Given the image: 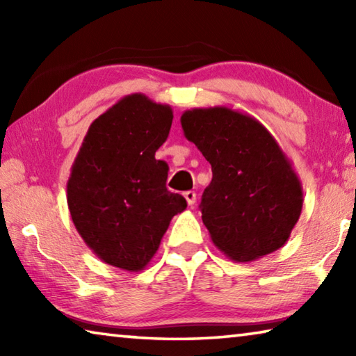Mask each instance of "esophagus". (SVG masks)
<instances>
[{
    "mask_svg": "<svg viewBox=\"0 0 356 356\" xmlns=\"http://www.w3.org/2000/svg\"><path fill=\"white\" fill-rule=\"evenodd\" d=\"M184 196H185V200H186V202H188L190 207L195 206V202H196V193L195 191H185Z\"/></svg>",
    "mask_w": 356,
    "mask_h": 356,
    "instance_id": "obj_1",
    "label": "esophagus"
}]
</instances>
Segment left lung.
Segmentation results:
<instances>
[{"mask_svg":"<svg viewBox=\"0 0 356 356\" xmlns=\"http://www.w3.org/2000/svg\"><path fill=\"white\" fill-rule=\"evenodd\" d=\"M180 124L212 165L200 207L213 245L237 262L280 250L300 218L303 188L273 135L227 106L186 110Z\"/></svg>","mask_w":356,"mask_h":356,"instance_id":"8db88e82","label":"left lung"}]
</instances>
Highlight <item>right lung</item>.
Listing matches in <instances>:
<instances>
[{"mask_svg":"<svg viewBox=\"0 0 356 356\" xmlns=\"http://www.w3.org/2000/svg\"><path fill=\"white\" fill-rule=\"evenodd\" d=\"M170 105L130 94L94 120L67 180L78 234L113 267L140 272L186 201L166 188L168 165L155 152L172 124Z\"/></svg>","mask_w":356,"mask_h":356,"instance_id":"obj_1","label":"right lung"}]
</instances>
